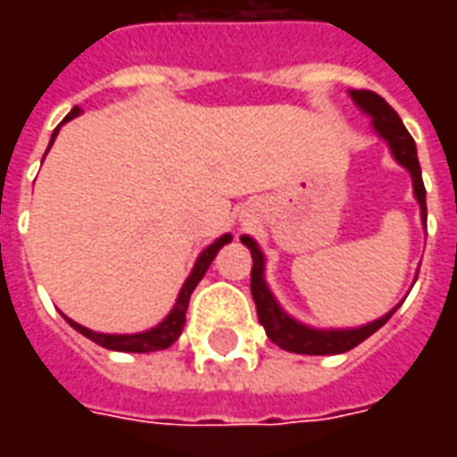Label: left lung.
<instances>
[{
  "mask_svg": "<svg viewBox=\"0 0 457 457\" xmlns=\"http://www.w3.org/2000/svg\"><path fill=\"white\" fill-rule=\"evenodd\" d=\"M354 104H360L364 112L372 114L374 129L379 131V137L389 141L392 146L394 159L399 161L402 166L409 169L413 179V193H416V200L421 205L423 222H426V188H423L421 179V166H419V156H416V144H413L411 134L406 131L403 121L399 120V114L394 112V107L384 97H379L377 93H370V90H353ZM242 242L247 245L249 252H252V298L257 303V316L259 323L264 326L267 336L271 343H277L281 350H288V353L296 354H340L353 350L357 345L367 340V337L377 333L379 328L394 316L386 313L379 320H374L370 326L353 328V330H316V328L301 326L298 320H294L291 316H287L278 303L271 296V291L264 284V254L262 249L257 247V242L252 237H242Z\"/></svg>",
  "mask_w": 457,
  "mask_h": 457,
  "instance_id": "1",
  "label": "left lung"
}]
</instances>
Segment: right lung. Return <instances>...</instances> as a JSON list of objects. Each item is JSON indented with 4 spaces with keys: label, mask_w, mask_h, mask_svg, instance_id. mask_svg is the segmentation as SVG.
Returning a JSON list of instances; mask_svg holds the SVG:
<instances>
[{
    "label": "right lung",
    "mask_w": 457,
    "mask_h": 457,
    "mask_svg": "<svg viewBox=\"0 0 457 457\" xmlns=\"http://www.w3.org/2000/svg\"><path fill=\"white\" fill-rule=\"evenodd\" d=\"M78 112H80V107H73L71 114H68L63 121L73 120ZM55 134H58V129L54 131L51 144H54ZM51 144H48V149H51ZM229 239H232L229 235H222L218 242H212V245L200 254L198 262H195V267H193V271H190V277L186 278V284H183V288H180L179 301H176V306H173V311L169 313V318H166L163 323H159L156 328L146 330V333H137V336H104V333H93V330H87V328L78 326V323H73L71 318H65V320H68L78 333H83L85 337H90L93 343L103 345V347H107V350H117V353H156V350H166V347H170V345L176 343L180 333H183V326H186V311H188V301H190V294H193V288L198 287L200 278L205 277V271H208L210 262L215 259L220 247H222V245H228Z\"/></svg>",
    "instance_id": "1"
}]
</instances>
